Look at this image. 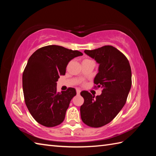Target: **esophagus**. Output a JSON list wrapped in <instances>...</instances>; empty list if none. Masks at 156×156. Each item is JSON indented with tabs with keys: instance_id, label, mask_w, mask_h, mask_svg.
<instances>
[{
	"instance_id": "esophagus-1",
	"label": "esophagus",
	"mask_w": 156,
	"mask_h": 156,
	"mask_svg": "<svg viewBox=\"0 0 156 156\" xmlns=\"http://www.w3.org/2000/svg\"><path fill=\"white\" fill-rule=\"evenodd\" d=\"M81 90H80V89H76V93H77V94H80Z\"/></svg>"
}]
</instances>
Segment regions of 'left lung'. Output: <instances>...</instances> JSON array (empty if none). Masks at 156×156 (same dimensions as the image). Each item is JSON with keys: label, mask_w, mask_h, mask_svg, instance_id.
<instances>
[{"label": "left lung", "mask_w": 156, "mask_h": 156, "mask_svg": "<svg viewBox=\"0 0 156 156\" xmlns=\"http://www.w3.org/2000/svg\"><path fill=\"white\" fill-rule=\"evenodd\" d=\"M86 54L99 64L94 83L102 88L95 97L88 91H82L84 99L80 107L82 121L91 127H101L110 122L124 107L131 87V69L125 55L111 45H105Z\"/></svg>", "instance_id": "obj_1"}]
</instances>
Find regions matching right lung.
<instances>
[{
	"instance_id": "add662e5",
	"label": "right lung",
	"mask_w": 156,
	"mask_h": 156,
	"mask_svg": "<svg viewBox=\"0 0 156 156\" xmlns=\"http://www.w3.org/2000/svg\"><path fill=\"white\" fill-rule=\"evenodd\" d=\"M82 52L59 45L38 49L29 58L23 74V89L26 106L35 120L52 127L64 121L72 98L76 95L74 88L57 92L60 75H65L69 62Z\"/></svg>"
}]
</instances>
